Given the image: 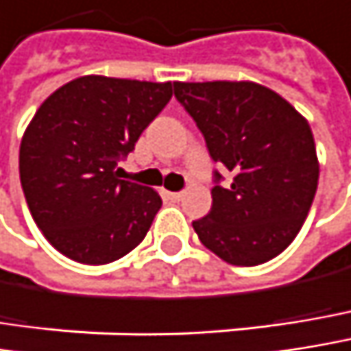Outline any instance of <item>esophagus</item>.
<instances>
[{
  "label": "esophagus",
  "instance_id": "obj_1",
  "mask_svg": "<svg viewBox=\"0 0 351 351\" xmlns=\"http://www.w3.org/2000/svg\"><path fill=\"white\" fill-rule=\"evenodd\" d=\"M165 197H167L169 201H173V203H176V201H180L182 193H171V191H167V193H165Z\"/></svg>",
  "mask_w": 351,
  "mask_h": 351
}]
</instances>
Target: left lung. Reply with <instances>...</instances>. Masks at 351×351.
I'll use <instances>...</instances> for the list:
<instances>
[{
	"instance_id": "obj_1",
	"label": "left lung",
	"mask_w": 351,
	"mask_h": 351,
	"mask_svg": "<svg viewBox=\"0 0 351 351\" xmlns=\"http://www.w3.org/2000/svg\"><path fill=\"white\" fill-rule=\"evenodd\" d=\"M175 98L201 130L213 171V205L193 221L201 243L223 261L253 267L277 257L313 203L319 167L307 120L253 82H175Z\"/></svg>"
}]
</instances>
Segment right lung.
<instances>
[{
  "mask_svg": "<svg viewBox=\"0 0 351 351\" xmlns=\"http://www.w3.org/2000/svg\"><path fill=\"white\" fill-rule=\"evenodd\" d=\"M173 96V84L84 76L38 108L19 146L25 203L66 257L104 265L146 237L162 199L122 180L124 160Z\"/></svg>",
  "mask_w": 351,
  "mask_h": 351,
  "instance_id": "1",
  "label": "right lung"
}]
</instances>
